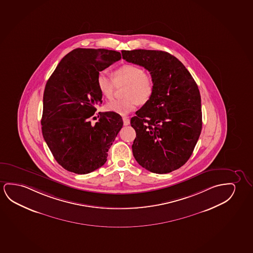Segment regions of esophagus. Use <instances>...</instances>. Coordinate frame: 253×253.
I'll return each mask as SVG.
<instances>
[{"label":"esophagus","instance_id":"1","mask_svg":"<svg viewBox=\"0 0 253 253\" xmlns=\"http://www.w3.org/2000/svg\"><path fill=\"white\" fill-rule=\"evenodd\" d=\"M123 121H124V125H129V119H128V117H123Z\"/></svg>","mask_w":253,"mask_h":253}]
</instances>
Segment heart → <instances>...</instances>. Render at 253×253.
Segmentation results:
<instances>
[{"mask_svg":"<svg viewBox=\"0 0 253 253\" xmlns=\"http://www.w3.org/2000/svg\"><path fill=\"white\" fill-rule=\"evenodd\" d=\"M126 84L124 91L125 98L113 100L106 104V110L125 116L136 109L138 103H145L154 91V81L150 74L135 64H125L113 72V78L105 71L96 77V85L103 97L112 99L116 85Z\"/></svg>","mask_w":253,"mask_h":253,"instance_id":"obj_1","label":"heart"}]
</instances>
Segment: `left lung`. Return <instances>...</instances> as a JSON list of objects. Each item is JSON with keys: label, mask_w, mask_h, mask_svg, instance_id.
<instances>
[{"label": "left lung", "mask_w": 253, "mask_h": 253, "mask_svg": "<svg viewBox=\"0 0 253 253\" xmlns=\"http://www.w3.org/2000/svg\"><path fill=\"white\" fill-rule=\"evenodd\" d=\"M123 58L143 66L154 81L150 100L130 120L136 137L132 152L149 171L169 173L191 158L202 130L201 96L183 63L161 50H123Z\"/></svg>", "instance_id": "left-lung-1"}]
</instances>
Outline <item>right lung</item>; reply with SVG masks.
Listing matches in <instances>:
<instances>
[{
    "mask_svg": "<svg viewBox=\"0 0 253 253\" xmlns=\"http://www.w3.org/2000/svg\"><path fill=\"white\" fill-rule=\"evenodd\" d=\"M103 48H76L59 62L45 86L42 131L56 162L70 172L88 174L107 161L108 150L123 127L119 114L104 112L95 125L89 118L102 94L96 77L121 59Z\"/></svg>",
    "mask_w": 253,
    "mask_h": 253,
    "instance_id": "right-lung-1",
    "label": "right lung"
}]
</instances>
